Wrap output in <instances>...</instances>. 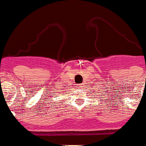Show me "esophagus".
Segmentation results:
<instances>
[{
    "label": "esophagus",
    "instance_id": "34e87169",
    "mask_svg": "<svg viewBox=\"0 0 146 146\" xmlns=\"http://www.w3.org/2000/svg\"><path fill=\"white\" fill-rule=\"evenodd\" d=\"M82 87V84H80V85H78V88H81Z\"/></svg>",
    "mask_w": 146,
    "mask_h": 146
}]
</instances>
